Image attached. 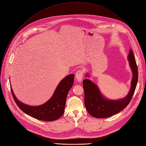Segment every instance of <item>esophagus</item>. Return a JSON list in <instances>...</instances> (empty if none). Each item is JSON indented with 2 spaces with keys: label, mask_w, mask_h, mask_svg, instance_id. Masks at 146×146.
I'll list each match as a JSON object with an SVG mask.
<instances>
[{
  "label": "esophagus",
  "mask_w": 146,
  "mask_h": 146,
  "mask_svg": "<svg viewBox=\"0 0 146 146\" xmlns=\"http://www.w3.org/2000/svg\"><path fill=\"white\" fill-rule=\"evenodd\" d=\"M83 71L82 70H78L76 73V78L78 82H80L82 80Z\"/></svg>",
  "instance_id": "obj_1"
}]
</instances>
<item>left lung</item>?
<instances>
[{"label": "left lung", "instance_id": "8db88e82", "mask_svg": "<svg viewBox=\"0 0 146 146\" xmlns=\"http://www.w3.org/2000/svg\"><path fill=\"white\" fill-rule=\"evenodd\" d=\"M129 66L132 72L130 90L127 95L117 100L109 99L104 96L98 86L90 79L83 80L84 90V103L88 113L98 118H108L115 115L125 108L129 103L135 92L138 80V70L136 60L131 49L127 56ZM86 76L90 77L87 73Z\"/></svg>", "mask_w": 146, "mask_h": 146}]
</instances>
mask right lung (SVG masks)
<instances>
[{
    "label": "right lung",
    "mask_w": 146,
    "mask_h": 146,
    "mask_svg": "<svg viewBox=\"0 0 146 146\" xmlns=\"http://www.w3.org/2000/svg\"><path fill=\"white\" fill-rule=\"evenodd\" d=\"M74 74L66 76L57 86L52 96L43 105L33 106L19 101L11 87L14 99L19 109L27 114L41 121H52L59 118L65 112L66 98L74 82Z\"/></svg>",
    "instance_id": "1"
}]
</instances>
